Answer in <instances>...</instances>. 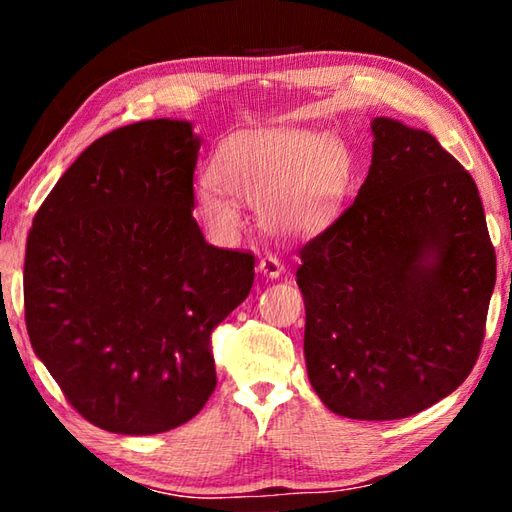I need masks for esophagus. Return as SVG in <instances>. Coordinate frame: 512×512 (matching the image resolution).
I'll return each instance as SVG.
<instances>
[{
  "label": "esophagus",
  "mask_w": 512,
  "mask_h": 512,
  "mask_svg": "<svg viewBox=\"0 0 512 512\" xmlns=\"http://www.w3.org/2000/svg\"><path fill=\"white\" fill-rule=\"evenodd\" d=\"M257 271L262 273V275H266V277H280L282 271H284V266H282V262L277 257L266 255V257H262L257 262Z\"/></svg>",
  "instance_id": "esophagus-1"
}]
</instances>
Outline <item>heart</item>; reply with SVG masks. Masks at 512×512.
<instances>
[{
    "label": "heart",
    "mask_w": 512,
    "mask_h": 512,
    "mask_svg": "<svg viewBox=\"0 0 512 512\" xmlns=\"http://www.w3.org/2000/svg\"><path fill=\"white\" fill-rule=\"evenodd\" d=\"M214 180L196 189L198 210L219 235L244 228L239 203L257 205L273 237L296 239L334 219L350 180V158L332 135L302 128H257L230 135L212 160Z\"/></svg>",
    "instance_id": "1"
}]
</instances>
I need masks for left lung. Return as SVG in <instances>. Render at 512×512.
<instances>
[{
    "label": "left lung",
    "instance_id": "1",
    "mask_svg": "<svg viewBox=\"0 0 512 512\" xmlns=\"http://www.w3.org/2000/svg\"><path fill=\"white\" fill-rule=\"evenodd\" d=\"M372 164L343 214L300 248L305 361L329 411L400 420L479 359L497 277L479 189L436 137L372 119Z\"/></svg>",
    "mask_w": 512,
    "mask_h": 512
}]
</instances>
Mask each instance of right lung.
I'll list each match as a JSON object with an SVG mask.
<instances>
[{
    "label": "right lung",
    "instance_id": "right-lung-1",
    "mask_svg": "<svg viewBox=\"0 0 512 512\" xmlns=\"http://www.w3.org/2000/svg\"><path fill=\"white\" fill-rule=\"evenodd\" d=\"M201 140L149 119L99 137L33 219L24 320L67 402L126 436L176 429L216 388L212 332L246 300L255 255L192 216Z\"/></svg>",
    "mask_w": 512,
    "mask_h": 512
}]
</instances>
